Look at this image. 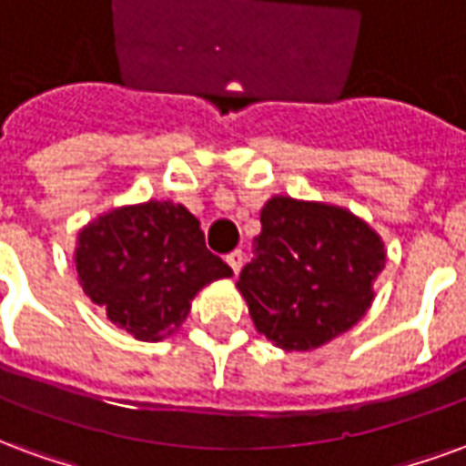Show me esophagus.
Returning a JSON list of instances; mask_svg holds the SVG:
<instances>
[{
	"instance_id": "1",
	"label": "esophagus",
	"mask_w": 466,
	"mask_h": 466,
	"mask_svg": "<svg viewBox=\"0 0 466 466\" xmlns=\"http://www.w3.org/2000/svg\"><path fill=\"white\" fill-rule=\"evenodd\" d=\"M243 260H246V256H243V250H233V253H228L226 256V263L230 266V270L233 273H240V268H243Z\"/></svg>"
}]
</instances>
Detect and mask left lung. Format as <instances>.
Listing matches in <instances>:
<instances>
[{
	"label": "left lung",
	"mask_w": 466,
	"mask_h": 466,
	"mask_svg": "<svg viewBox=\"0 0 466 466\" xmlns=\"http://www.w3.org/2000/svg\"><path fill=\"white\" fill-rule=\"evenodd\" d=\"M253 260L238 290L258 332L283 350H315L372 303L385 243L350 210L275 196L260 210Z\"/></svg>",
	"instance_id": "8db88e82"
}]
</instances>
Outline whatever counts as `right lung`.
Returning a JSON list of instances; mask_svg holds the SVG:
<instances>
[{"instance_id":"add662e5","label":"right lung","mask_w":466,"mask_h":466,"mask_svg":"<svg viewBox=\"0 0 466 466\" xmlns=\"http://www.w3.org/2000/svg\"><path fill=\"white\" fill-rule=\"evenodd\" d=\"M74 260L91 303L144 342L181 328L200 288L233 275L206 248L196 216L171 200L98 216L79 233Z\"/></svg>"}]
</instances>
